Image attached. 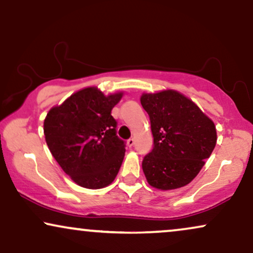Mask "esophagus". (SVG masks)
Returning <instances> with one entry per match:
<instances>
[{"mask_svg":"<svg viewBox=\"0 0 253 253\" xmlns=\"http://www.w3.org/2000/svg\"><path fill=\"white\" fill-rule=\"evenodd\" d=\"M134 143H135V140H134L133 137H130V139L127 140V145H128L129 147H133Z\"/></svg>","mask_w":253,"mask_h":253,"instance_id":"obj_1","label":"esophagus"}]
</instances>
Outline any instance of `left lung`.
<instances>
[{"label":"left lung","instance_id":"obj_1","mask_svg":"<svg viewBox=\"0 0 253 253\" xmlns=\"http://www.w3.org/2000/svg\"><path fill=\"white\" fill-rule=\"evenodd\" d=\"M154 137L142 161L148 183L161 190L184 187L196 177L216 146L215 124L180 92L167 89L141 95Z\"/></svg>","mask_w":253,"mask_h":253}]
</instances>
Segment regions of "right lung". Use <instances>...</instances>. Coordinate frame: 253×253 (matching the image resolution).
I'll return each mask as SVG.
<instances>
[{"instance_id": "obj_1", "label": "right lung", "mask_w": 253, "mask_h": 253, "mask_svg": "<svg viewBox=\"0 0 253 253\" xmlns=\"http://www.w3.org/2000/svg\"><path fill=\"white\" fill-rule=\"evenodd\" d=\"M123 93L105 95L97 87L73 93L52 107L44 120L51 154L77 184L100 189L114 181L125 156L111 112Z\"/></svg>"}]
</instances>
